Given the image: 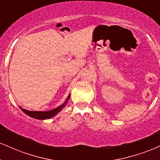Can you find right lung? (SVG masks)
I'll return each instance as SVG.
<instances>
[{"mask_svg":"<svg viewBox=\"0 0 160 160\" xmlns=\"http://www.w3.org/2000/svg\"><path fill=\"white\" fill-rule=\"evenodd\" d=\"M70 99V95H68V98H67L66 101L63 104H62L61 106H59V107L56 108L54 109H52L51 111H45V112H41V111H28L26 110V109L22 108L20 107V109L24 112L25 114L28 115L29 116L32 117V118H36V119H42V120H44V119H48L51 117L54 116L59 112H60L62 109L64 107L66 106L67 103H68V100Z\"/></svg>","mask_w":160,"mask_h":160,"instance_id":"add662e5","label":"right lung"}]
</instances>
